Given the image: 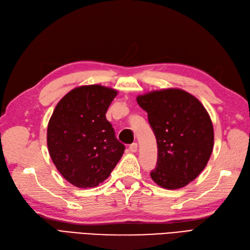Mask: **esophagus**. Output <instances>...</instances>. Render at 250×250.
<instances>
[{"label":"esophagus","mask_w":250,"mask_h":250,"mask_svg":"<svg viewBox=\"0 0 250 250\" xmlns=\"http://www.w3.org/2000/svg\"><path fill=\"white\" fill-rule=\"evenodd\" d=\"M129 150L131 151V152H137V151H138V144L132 143L131 145L129 146Z\"/></svg>","instance_id":"34e87169"}]
</instances>
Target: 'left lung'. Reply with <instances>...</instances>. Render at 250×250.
Returning a JSON list of instances; mask_svg holds the SVG:
<instances>
[{"mask_svg":"<svg viewBox=\"0 0 250 250\" xmlns=\"http://www.w3.org/2000/svg\"><path fill=\"white\" fill-rule=\"evenodd\" d=\"M148 113L157 143L154 183L167 190L184 188L206 168L213 152L214 128L197 98L180 88L152 90L137 97Z\"/></svg>","mask_w":250,"mask_h":250,"instance_id":"left-lung-1","label":"left lung"}]
</instances>
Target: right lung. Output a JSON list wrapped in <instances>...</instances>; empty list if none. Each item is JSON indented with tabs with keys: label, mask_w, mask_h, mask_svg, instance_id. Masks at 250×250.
I'll return each instance as SVG.
<instances>
[{
	"label": "right lung",
	"mask_w": 250,
	"mask_h": 250,
	"mask_svg": "<svg viewBox=\"0 0 250 250\" xmlns=\"http://www.w3.org/2000/svg\"><path fill=\"white\" fill-rule=\"evenodd\" d=\"M117 95L118 90L100 84L78 86L52 113L47 130L51 160L75 187L102 184L124 153L125 146L105 117Z\"/></svg>",
	"instance_id": "add662e5"
}]
</instances>
